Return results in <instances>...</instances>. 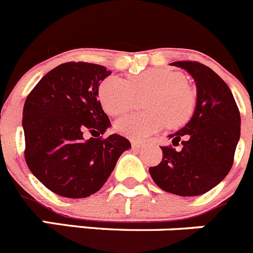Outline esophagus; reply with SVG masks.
<instances>
[{"label": "esophagus", "instance_id": "obj_1", "mask_svg": "<svg viewBox=\"0 0 253 253\" xmlns=\"http://www.w3.org/2000/svg\"><path fill=\"white\" fill-rule=\"evenodd\" d=\"M143 146H145L143 143L137 142V141H132V148H133V150H140V148H142Z\"/></svg>", "mask_w": 253, "mask_h": 253}]
</instances>
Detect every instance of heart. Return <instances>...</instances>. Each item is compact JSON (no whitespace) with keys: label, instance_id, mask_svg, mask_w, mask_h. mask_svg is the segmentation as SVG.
<instances>
[{"label":"heart","instance_id":"obj_1","mask_svg":"<svg viewBox=\"0 0 253 253\" xmlns=\"http://www.w3.org/2000/svg\"><path fill=\"white\" fill-rule=\"evenodd\" d=\"M148 91L143 100V112L124 116L116 122L119 133L132 140L142 141L169 126L185 124L195 105V96L181 72L167 68H148L126 80L111 76L103 80L98 88V98L103 110L119 116L131 108L134 93Z\"/></svg>","mask_w":253,"mask_h":253}]
</instances>
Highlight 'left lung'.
<instances>
[{
  "label": "left lung",
  "mask_w": 253,
  "mask_h": 253,
  "mask_svg": "<svg viewBox=\"0 0 253 253\" xmlns=\"http://www.w3.org/2000/svg\"><path fill=\"white\" fill-rule=\"evenodd\" d=\"M195 80L196 106L190 121L169 134L172 145L182 150L161 147L164 159L150 167V174L161 190L177 196L209 192L227 176L233 164L241 134V116L226 82L207 66L177 61Z\"/></svg>",
  "instance_id": "left-lung-1"
}]
</instances>
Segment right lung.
<instances>
[{
  "mask_svg": "<svg viewBox=\"0 0 253 253\" xmlns=\"http://www.w3.org/2000/svg\"><path fill=\"white\" fill-rule=\"evenodd\" d=\"M110 75L101 65L62 63L46 73L26 98V162L42 185L62 197L97 192L131 147L117 133L100 137L111 122L97 100L98 86ZM88 134L92 137L86 139Z\"/></svg>",
  "mask_w": 253,
  "mask_h": 253,
  "instance_id": "obj_1",
  "label": "right lung"
}]
</instances>
